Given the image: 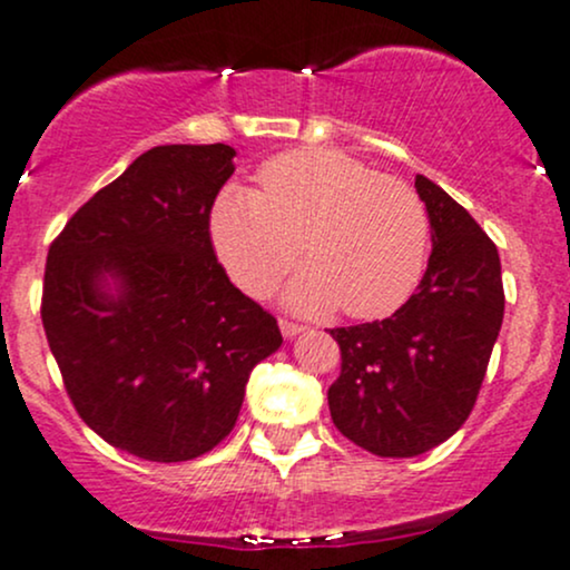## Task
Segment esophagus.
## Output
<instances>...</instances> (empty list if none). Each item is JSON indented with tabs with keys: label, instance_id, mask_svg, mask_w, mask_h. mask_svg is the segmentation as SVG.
<instances>
[{
	"label": "esophagus",
	"instance_id": "1",
	"mask_svg": "<svg viewBox=\"0 0 570 570\" xmlns=\"http://www.w3.org/2000/svg\"><path fill=\"white\" fill-rule=\"evenodd\" d=\"M278 326H281V332H284V337H294V335H299V332L307 330L305 324L289 322V318H278Z\"/></svg>",
	"mask_w": 570,
	"mask_h": 570
}]
</instances>
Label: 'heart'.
Listing matches in <instances>:
<instances>
[{"instance_id":"b5f03b06","label":"heart","mask_w":570,"mask_h":570,"mask_svg":"<svg viewBox=\"0 0 570 570\" xmlns=\"http://www.w3.org/2000/svg\"><path fill=\"white\" fill-rule=\"evenodd\" d=\"M212 238L230 278L252 297L273 292L305 252L311 267L292 284V305H340L351 318H381L423 276L429 217L407 181L337 149L305 147L267 160L257 193L225 189Z\"/></svg>"}]
</instances>
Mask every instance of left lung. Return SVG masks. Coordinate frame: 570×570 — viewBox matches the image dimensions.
Here are the masks:
<instances>
[{"instance_id":"obj_1","label":"left lung","mask_w":570,"mask_h":570,"mask_svg":"<svg viewBox=\"0 0 570 570\" xmlns=\"http://www.w3.org/2000/svg\"><path fill=\"white\" fill-rule=\"evenodd\" d=\"M431 222L417 292L383 322L337 326L332 423L381 458H412L450 440L472 415L503 322L499 248L440 185L415 176Z\"/></svg>"}]
</instances>
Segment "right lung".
Wrapping results in <instances>:
<instances>
[{
	"mask_svg": "<svg viewBox=\"0 0 570 570\" xmlns=\"http://www.w3.org/2000/svg\"><path fill=\"white\" fill-rule=\"evenodd\" d=\"M233 158L227 144L153 147L50 244L39 313L63 389L101 440L144 461L217 448L254 364L281 345L276 316L235 289L212 244Z\"/></svg>",
	"mask_w": 570,
	"mask_h": 570,
	"instance_id": "add662e5",
	"label": "right lung"
}]
</instances>
